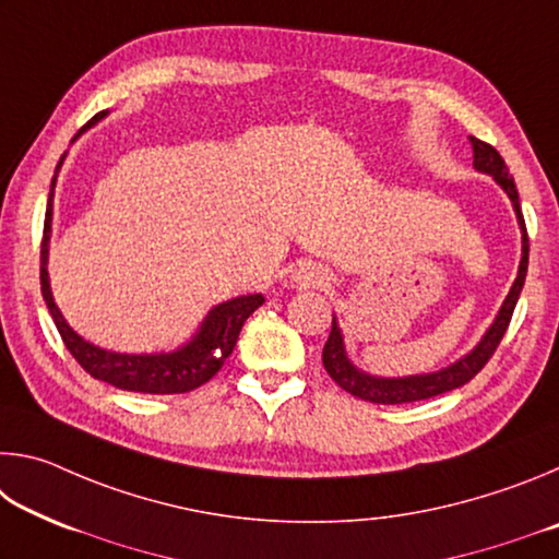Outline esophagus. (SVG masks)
Here are the masks:
<instances>
[{"label": "esophagus", "instance_id": "34e87169", "mask_svg": "<svg viewBox=\"0 0 559 559\" xmlns=\"http://www.w3.org/2000/svg\"><path fill=\"white\" fill-rule=\"evenodd\" d=\"M323 281H325L323 271L310 266V263H306V266H298L296 273H293V283H296V286H323Z\"/></svg>", "mask_w": 559, "mask_h": 559}]
</instances>
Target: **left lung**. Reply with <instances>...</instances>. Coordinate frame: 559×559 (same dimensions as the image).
I'll return each mask as SVG.
<instances>
[{"label":"left lung","mask_w":559,"mask_h":559,"mask_svg":"<svg viewBox=\"0 0 559 559\" xmlns=\"http://www.w3.org/2000/svg\"><path fill=\"white\" fill-rule=\"evenodd\" d=\"M471 147H473V167L478 173H484L488 177L496 179V185L503 189L508 194L510 204H513L515 219L520 226V241H523V249H520V266H518V276L510 286L508 296L500 306L498 316L493 318V323L484 333V337L478 340L476 347L459 357L456 362H451L447 367H441L437 372H424V374H406V377H380V374H370L349 359L347 347H345V335L343 328H340L337 318L333 316V330H330V337L323 347V365L328 374L343 386L345 392H349L357 400L372 402V404H406V402H419V400H429V396H437L443 392L459 390L466 382H471L484 365L493 357L496 347L503 340L510 318H513L515 302L520 298V290H523V283L527 276V229H525V219L523 212H520V200H518V189L513 177H510L508 167L503 163V157L498 155L496 147L486 145L484 140L478 138H468Z\"/></svg>","instance_id":"8db88e82"}]
</instances>
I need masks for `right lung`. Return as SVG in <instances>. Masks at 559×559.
I'll return each instance as SVG.
<instances>
[{
  "instance_id": "right-lung-1",
  "label": "right lung",
  "mask_w": 559,
  "mask_h": 559,
  "mask_svg": "<svg viewBox=\"0 0 559 559\" xmlns=\"http://www.w3.org/2000/svg\"><path fill=\"white\" fill-rule=\"evenodd\" d=\"M108 116V110H100L93 116L86 126L81 128L83 135L88 128ZM75 135L73 140H79ZM71 140V143H73ZM66 153L56 165L51 179L49 204H46V222H44V241H41V293L46 308L53 318L56 328L63 337L69 353L75 357L83 370L100 382H108L118 390L143 392V394H182L192 392L222 370L224 359L234 353L236 340H239L241 328L253 310L263 306L261 293H249V296H236L214 306L210 313L197 328V333L179 345L173 353H112L100 345H93L91 340L81 337L75 330L66 323L59 306H56L51 281H49V243H51V222H53V189L59 179V169L63 165Z\"/></svg>"
}]
</instances>
